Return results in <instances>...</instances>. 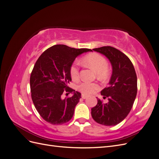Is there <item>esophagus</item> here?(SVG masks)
Returning a JSON list of instances; mask_svg holds the SVG:
<instances>
[{"mask_svg": "<svg viewBox=\"0 0 159 159\" xmlns=\"http://www.w3.org/2000/svg\"><path fill=\"white\" fill-rule=\"evenodd\" d=\"M81 98H82L83 99H86V98H88V96H87V95H85L82 94V95H81Z\"/></svg>", "mask_w": 159, "mask_h": 159, "instance_id": "esophagus-1", "label": "esophagus"}]
</instances>
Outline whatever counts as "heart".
<instances>
[{
  "mask_svg": "<svg viewBox=\"0 0 159 159\" xmlns=\"http://www.w3.org/2000/svg\"><path fill=\"white\" fill-rule=\"evenodd\" d=\"M84 61L97 71L99 77L103 78L108 74L107 61L103 56L98 53H93L86 56ZM70 73L73 80L78 81L80 79V62L78 60H75L71 64ZM78 89L81 93L85 95H91L99 89V85L97 83L84 81L79 84Z\"/></svg>",
  "mask_w": 159,
  "mask_h": 159,
  "instance_id": "b5f03b06",
  "label": "heart"
}]
</instances>
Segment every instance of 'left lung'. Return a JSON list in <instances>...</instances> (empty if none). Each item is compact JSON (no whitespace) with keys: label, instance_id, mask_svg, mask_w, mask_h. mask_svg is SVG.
I'll use <instances>...</instances> for the list:
<instances>
[{"label":"left lung","instance_id":"obj_1","mask_svg":"<svg viewBox=\"0 0 159 159\" xmlns=\"http://www.w3.org/2000/svg\"><path fill=\"white\" fill-rule=\"evenodd\" d=\"M106 56L112 65L113 72L109 85L102 91L103 103L98 99V104L91 109V116L98 123L113 126L121 123L131 111L137 93V78L131 61L120 50L112 46L93 49Z\"/></svg>","mask_w":159,"mask_h":159}]
</instances>
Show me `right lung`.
<instances>
[{"label": "right lung", "instance_id": "right-lung-1", "mask_svg": "<svg viewBox=\"0 0 159 159\" xmlns=\"http://www.w3.org/2000/svg\"><path fill=\"white\" fill-rule=\"evenodd\" d=\"M88 48L76 49L64 44L53 46L38 57L30 78L31 97L40 116L52 125L68 122L81 98V93L70 88V69L75 57ZM73 92L70 98L62 95Z\"/></svg>", "mask_w": 159, "mask_h": 159}]
</instances>
